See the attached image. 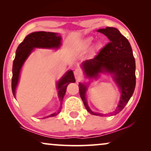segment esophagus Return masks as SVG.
Masks as SVG:
<instances>
[{
	"instance_id": "1",
	"label": "esophagus",
	"mask_w": 151,
	"mask_h": 151,
	"mask_svg": "<svg viewBox=\"0 0 151 151\" xmlns=\"http://www.w3.org/2000/svg\"><path fill=\"white\" fill-rule=\"evenodd\" d=\"M82 71L81 69H75V71H74V76H75L76 79H79V78L82 76Z\"/></svg>"
}]
</instances>
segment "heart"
<instances>
[{
  "label": "heart",
  "mask_w": 151,
  "mask_h": 151,
  "mask_svg": "<svg viewBox=\"0 0 151 151\" xmlns=\"http://www.w3.org/2000/svg\"><path fill=\"white\" fill-rule=\"evenodd\" d=\"M92 40H93V38H91V37H90V38H88L85 39V40H84V45L85 47H88L91 44Z\"/></svg>",
  "instance_id": "b5f03b06"
}]
</instances>
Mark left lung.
I'll return each instance as SVG.
<instances>
[{"label": "left lung", "mask_w": 151, "mask_h": 151, "mask_svg": "<svg viewBox=\"0 0 151 151\" xmlns=\"http://www.w3.org/2000/svg\"><path fill=\"white\" fill-rule=\"evenodd\" d=\"M98 32L102 33L109 38V43L105 45L93 58L87 60L82 64L86 77L96 78L100 73L108 72L113 76L115 83L121 91V97L115 114L124 108L135 90V61L129 40L121 34L116 28L100 29ZM80 98L84 106L91 114L102 116L101 113L93 112L88 107L86 100V92L88 85L79 83Z\"/></svg>", "instance_id": "obj_1"}]
</instances>
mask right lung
I'll use <instances>...</instances> for the list:
<instances>
[{
  "label": "right lung",
  "instance_id": "obj_1",
  "mask_svg": "<svg viewBox=\"0 0 151 151\" xmlns=\"http://www.w3.org/2000/svg\"><path fill=\"white\" fill-rule=\"evenodd\" d=\"M61 36L59 34L53 32H34L29 34L25 37L24 40L18 45L16 49V56L13 63L12 67V89L13 95L15 97L16 88L17 86L18 80H19L20 72L22 66L23 65L24 61L26 60L29 55L34 48H53L58 49L61 45ZM76 80L74 78L73 71L71 70L68 71L65 75L58 82L57 88L58 90V98L62 105L63 98L65 96L67 86L71 82H75ZM61 107L60 110L56 113H53L49 117H53L57 115L60 112ZM42 118V119H44Z\"/></svg>",
  "mask_w": 151,
  "mask_h": 151
}]
</instances>
